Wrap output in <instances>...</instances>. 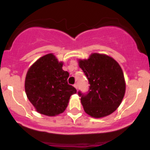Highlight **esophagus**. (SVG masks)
Segmentation results:
<instances>
[{"instance_id":"1","label":"esophagus","mask_w":150,"mask_h":150,"mask_svg":"<svg viewBox=\"0 0 150 150\" xmlns=\"http://www.w3.org/2000/svg\"><path fill=\"white\" fill-rule=\"evenodd\" d=\"M74 87H75V88L76 89H77V88H78V86H77V84H75V85H74Z\"/></svg>"}]
</instances>
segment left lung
<instances>
[{"instance_id":"left-lung-1","label":"left lung","mask_w":150,"mask_h":150,"mask_svg":"<svg viewBox=\"0 0 150 150\" xmlns=\"http://www.w3.org/2000/svg\"><path fill=\"white\" fill-rule=\"evenodd\" d=\"M77 62L90 85L87 94L78 92L85 113L95 118L111 114L125 95V81L121 67L104 53H92L87 59H78Z\"/></svg>"}]
</instances>
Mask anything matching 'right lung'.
Here are the masks:
<instances>
[{
  "label": "right lung",
  "mask_w": 150,
  "mask_h": 150,
  "mask_svg": "<svg viewBox=\"0 0 150 150\" xmlns=\"http://www.w3.org/2000/svg\"><path fill=\"white\" fill-rule=\"evenodd\" d=\"M63 62L53 53L37 60L26 74L25 89L27 97L36 111L48 116L64 112L70 97L77 92L68 84L69 73L63 70Z\"/></svg>",
  "instance_id": "add662e5"
}]
</instances>
